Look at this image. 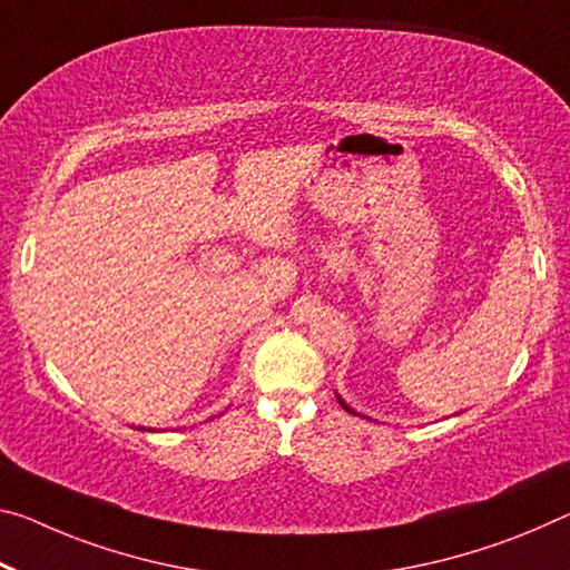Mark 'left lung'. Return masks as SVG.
Returning a JSON list of instances; mask_svg holds the SVG:
<instances>
[{"instance_id": "1", "label": "left lung", "mask_w": 570, "mask_h": 570, "mask_svg": "<svg viewBox=\"0 0 570 570\" xmlns=\"http://www.w3.org/2000/svg\"><path fill=\"white\" fill-rule=\"evenodd\" d=\"M337 401H340V405H342V409H345L347 413H352V415H360L355 409H352V405H347L345 401H342V395H337Z\"/></svg>"}]
</instances>
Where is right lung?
Here are the masks:
<instances>
[{
  "instance_id": "obj_1",
  "label": "right lung",
  "mask_w": 570,
  "mask_h": 570,
  "mask_svg": "<svg viewBox=\"0 0 570 570\" xmlns=\"http://www.w3.org/2000/svg\"><path fill=\"white\" fill-rule=\"evenodd\" d=\"M144 431H147V429H144Z\"/></svg>"
}]
</instances>
